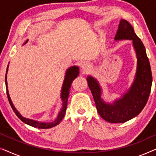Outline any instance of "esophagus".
I'll use <instances>...</instances> for the list:
<instances>
[{
  "instance_id": "1",
  "label": "esophagus",
  "mask_w": 156,
  "mask_h": 156,
  "mask_svg": "<svg viewBox=\"0 0 156 156\" xmlns=\"http://www.w3.org/2000/svg\"><path fill=\"white\" fill-rule=\"evenodd\" d=\"M81 67H82V69L83 70V72H89L90 71V69H91V65L88 62H84Z\"/></svg>"
}]
</instances>
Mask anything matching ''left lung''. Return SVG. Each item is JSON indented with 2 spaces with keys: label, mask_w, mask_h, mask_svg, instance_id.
Wrapping results in <instances>:
<instances>
[{
  "label": "left lung",
  "mask_w": 156,
  "mask_h": 156,
  "mask_svg": "<svg viewBox=\"0 0 156 156\" xmlns=\"http://www.w3.org/2000/svg\"><path fill=\"white\" fill-rule=\"evenodd\" d=\"M133 41L137 57L135 79L129 91L113 104L101 99V88L95 78L87 76L88 86L94 99L97 112L102 119L109 123H124L141 112L148 101L152 85V73L146 48L133 27L126 20H121L115 40Z\"/></svg>",
  "instance_id": "1"
}]
</instances>
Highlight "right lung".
<instances>
[{
	"instance_id": "right-lung-1",
	"label": "right lung",
	"mask_w": 156,
	"mask_h": 156,
	"mask_svg": "<svg viewBox=\"0 0 156 156\" xmlns=\"http://www.w3.org/2000/svg\"><path fill=\"white\" fill-rule=\"evenodd\" d=\"M28 40H26V42H25L24 44L27 42ZM8 65L7 67V69H6V74H5V87H6V92H7V96L8 101H9V103L11 106V107L15 112V114H16V116L18 117L19 119H20L23 122L26 123L27 125L35 127V128H38V129H50V128L54 127L55 126L58 125L60 121L62 120V119L65 116V114L66 113V109H67V100H68V97H69V89L71 87V84L73 80L76 77H77L79 75V73H80V69H79V67L77 66H72V67H69V69L67 70L65 74V80H64L62 87V91H61V95L60 97L62 99V107L60 112H59L58 116H57V119H55V121H53L52 122L50 123H44V122H39V121L32 120V119H29L27 118H25L21 116V114L19 113L15 106L12 104V102L10 99L9 93H8V84H7V72H8Z\"/></svg>"
}]
</instances>
